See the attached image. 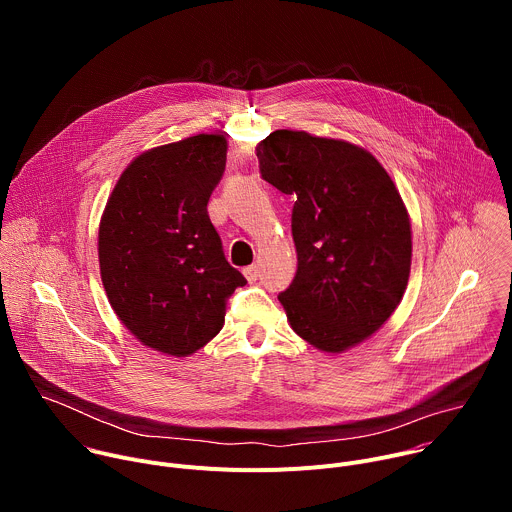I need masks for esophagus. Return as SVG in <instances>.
<instances>
[{"label": "esophagus", "instance_id": "1", "mask_svg": "<svg viewBox=\"0 0 512 512\" xmlns=\"http://www.w3.org/2000/svg\"><path fill=\"white\" fill-rule=\"evenodd\" d=\"M243 275L247 277V281L253 283V281L259 277V267H257V265H249V267L243 269Z\"/></svg>", "mask_w": 512, "mask_h": 512}]
</instances>
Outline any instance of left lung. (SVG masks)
I'll use <instances>...</instances> for the list:
<instances>
[{
  "label": "left lung",
  "mask_w": 512,
  "mask_h": 512,
  "mask_svg": "<svg viewBox=\"0 0 512 512\" xmlns=\"http://www.w3.org/2000/svg\"><path fill=\"white\" fill-rule=\"evenodd\" d=\"M261 178L296 198L298 269L279 294L298 336L342 352L399 306L411 269L407 208L385 168L358 145L277 129L257 148Z\"/></svg>",
  "instance_id": "1"
}]
</instances>
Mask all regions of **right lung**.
<instances>
[{
  "label": "right lung",
  "mask_w": 512,
  "mask_h": 512,
  "mask_svg": "<svg viewBox=\"0 0 512 512\" xmlns=\"http://www.w3.org/2000/svg\"><path fill=\"white\" fill-rule=\"evenodd\" d=\"M227 164V139L200 133L137 156L99 227L107 298L145 346L186 356L221 332L247 279L225 259L206 204Z\"/></svg>",
  "instance_id": "1"
}]
</instances>
